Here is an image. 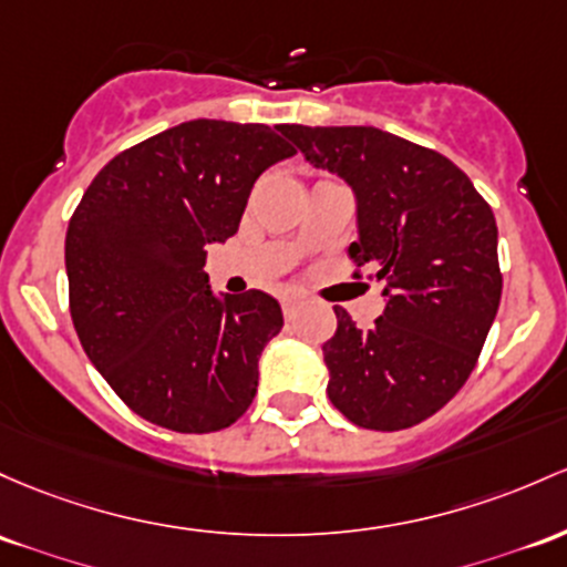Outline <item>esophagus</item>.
I'll return each mask as SVG.
<instances>
[{
	"label": "esophagus",
	"mask_w": 567,
	"mask_h": 567,
	"mask_svg": "<svg viewBox=\"0 0 567 567\" xmlns=\"http://www.w3.org/2000/svg\"><path fill=\"white\" fill-rule=\"evenodd\" d=\"M298 309H301V298H296V296H285L282 298L285 320H293V317L298 315Z\"/></svg>",
	"instance_id": "1"
}]
</instances>
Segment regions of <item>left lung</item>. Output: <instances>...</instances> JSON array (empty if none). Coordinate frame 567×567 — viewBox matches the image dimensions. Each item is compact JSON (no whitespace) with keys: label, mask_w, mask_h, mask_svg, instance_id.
Masks as SVG:
<instances>
[{"label":"left lung","mask_w":567,"mask_h":567,"mask_svg":"<svg viewBox=\"0 0 567 567\" xmlns=\"http://www.w3.org/2000/svg\"><path fill=\"white\" fill-rule=\"evenodd\" d=\"M279 132L350 185V258L384 282V312L369 331L333 307L339 326L322 344L328 398L369 431L412 427L463 388L497 315L493 209L450 158L382 128L293 123Z\"/></svg>","instance_id":"1"}]
</instances>
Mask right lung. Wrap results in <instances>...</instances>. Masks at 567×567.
I'll use <instances>...</instances> for the list:
<instances>
[{
  "label": "right lung",
  "instance_id": "obj_1",
  "mask_svg": "<svg viewBox=\"0 0 567 567\" xmlns=\"http://www.w3.org/2000/svg\"><path fill=\"white\" fill-rule=\"evenodd\" d=\"M296 155L264 123L198 121L117 153L66 228L74 331L117 398L177 433L234 425L282 331L264 290L215 296L207 247L239 231L255 179Z\"/></svg>",
  "mask_w": 567,
  "mask_h": 567
}]
</instances>
